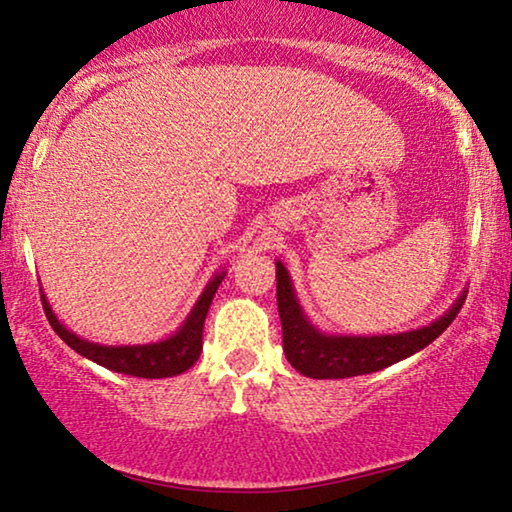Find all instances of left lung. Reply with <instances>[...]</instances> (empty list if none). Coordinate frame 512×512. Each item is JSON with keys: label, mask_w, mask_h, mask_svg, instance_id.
<instances>
[{"label": "left lung", "mask_w": 512, "mask_h": 512, "mask_svg": "<svg viewBox=\"0 0 512 512\" xmlns=\"http://www.w3.org/2000/svg\"><path fill=\"white\" fill-rule=\"evenodd\" d=\"M275 265L277 310L279 319H282L286 361L298 373L312 377V380H342V377L368 375L408 359L419 349L431 345L452 324L466 300L464 293H461L443 317L431 321L429 326L415 328V331L394 335H331L321 333L305 317L289 270L284 268L282 261H277Z\"/></svg>", "instance_id": "1"}]
</instances>
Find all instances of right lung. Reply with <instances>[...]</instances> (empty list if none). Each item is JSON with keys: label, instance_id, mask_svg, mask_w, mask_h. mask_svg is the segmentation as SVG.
I'll use <instances>...</instances> for the list:
<instances>
[{"label": "right lung", "instance_id": "add662e5", "mask_svg": "<svg viewBox=\"0 0 512 512\" xmlns=\"http://www.w3.org/2000/svg\"><path fill=\"white\" fill-rule=\"evenodd\" d=\"M223 277H226V270H216L214 277L207 282L205 291L200 293L198 300H195L193 310L188 312L184 324H181L170 338L149 342V345H100V342L83 340L55 317L51 303L46 300L44 289H41V303H44L48 324L53 326V331L58 333L76 354L86 356V359L95 361L97 366L114 370V373L146 377V380H160V377L181 375L200 359L202 326H205L209 305H212V298L216 289H219V284L223 282Z\"/></svg>", "mask_w": 512, "mask_h": 512}]
</instances>
